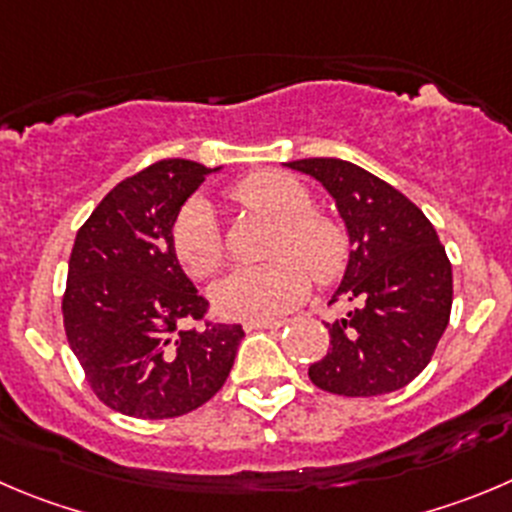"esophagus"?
Returning <instances> with one entry per match:
<instances>
[{
  "instance_id": "34e87169",
  "label": "esophagus",
  "mask_w": 512,
  "mask_h": 512,
  "mask_svg": "<svg viewBox=\"0 0 512 512\" xmlns=\"http://www.w3.org/2000/svg\"><path fill=\"white\" fill-rule=\"evenodd\" d=\"M283 326V321H252L245 323V331H278V328Z\"/></svg>"
}]
</instances>
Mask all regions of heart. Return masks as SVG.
<instances>
[{
  "instance_id": "1",
  "label": "heart",
  "mask_w": 512,
  "mask_h": 512,
  "mask_svg": "<svg viewBox=\"0 0 512 512\" xmlns=\"http://www.w3.org/2000/svg\"><path fill=\"white\" fill-rule=\"evenodd\" d=\"M240 207L275 222L265 255L270 262L242 267L214 285L217 310L237 321H272L308 295L310 279L331 283L348 260V237L336 217L313 209L310 191L283 171H252L232 189ZM171 252L194 280L212 278L224 262L222 232L209 204H186L171 227Z\"/></svg>"
}]
</instances>
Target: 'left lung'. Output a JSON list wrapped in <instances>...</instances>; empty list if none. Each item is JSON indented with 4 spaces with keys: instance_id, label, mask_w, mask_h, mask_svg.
Masks as SVG:
<instances>
[{
    "instance_id": "left-lung-1",
    "label": "left lung",
    "mask_w": 512,
    "mask_h": 512,
    "mask_svg": "<svg viewBox=\"0 0 512 512\" xmlns=\"http://www.w3.org/2000/svg\"><path fill=\"white\" fill-rule=\"evenodd\" d=\"M290 169L328 189L351 240L336 300L356 303L328 323L331 348L308 369L318 389L381 396L404 389L432 361L450 323L452 265L432 222L399 189L341 159H300Z\"/></svg>"
}]
</instances>
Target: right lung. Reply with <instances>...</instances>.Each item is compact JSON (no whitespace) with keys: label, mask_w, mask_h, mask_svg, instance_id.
<instances>
[{"label":"right lung","mask_w":512,"mask_h":512,"mask_svg":"<svg viewBox=\"0 0 512 512\" xmlns=\"http://www.w3.org/2000/svg\"><path fill=\"white\" fill-rule=\"evenodd\" d=\"M209 171L156 161L113 186L75 237L65 336L93 394L126 417L174 419L207 404L245 338L240 323L209 321V303L171 252L181 204Z\"/></svg>","instance_id":"obj_1"}]
</instances>
